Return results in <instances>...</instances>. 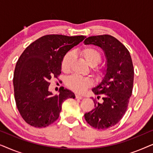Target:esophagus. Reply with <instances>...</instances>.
Here are the masks:
<instances>
[{
    "label": "esophagus",
    "instance_id": "34e87169",
    "mask_svg": "<svg viewBox=\"0 0 153 153\" xmlns=\"http://www.w3.org/2000/svg\"><path fill=\"white\" fill-rule=\"evenodd\" d=\"M75 97H76V99H79V100H82L83 98L82 96H81V95H75Z\"/></svg>",
    "mask_w": 153,
    "mask_h": 153
}]
</instances>
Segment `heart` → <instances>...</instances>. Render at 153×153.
Here are the masks:
<instances>
[{"label":"heart","mask_w":153,"mask_h":153,"mask_svg":"<svg viewBox=\"0 0 153 153\" xmlns=\"http://www.w3.org/2000/svg\"><path fill=\"white\" fill-rule=\"evenodd\" d=\"M79 54L85 62L91 67L97 65L102 60V54L98 49L93 47H85L79 51ZM73 60V53L68 52L65 54L61 60V69L65 72L70 71ZM95 72H100V68H96ZM67 85L76 93H83L92 85V81L88 77H82L78 75H72L67 79Z\"/></svg>","instance_id":"heart-1"}]
</instances>
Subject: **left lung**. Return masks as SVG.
I'll list each match as a JSON object with an SVG mask.
<instances>
[{
    "mask_svg": "<svg viewBox=\"0 0 153 153\" xmlns=\"http://www.w3.org/2000/svg\"><path fill=\"white\" fill-rule=\"evenodd\" d=\"M85 45H94L104 50L107 59L106 73L93 92L102 97V102L94 98L95 108L85 114L86 122L94 128L105 129L116 125L127 111L132 93L134 68L129 52L116 37L109 35L91 36Z\"/></svg>",
    "mask_w": 153,
    "mask_h": 153,
    "instance_id": "obj_1",
    "label": "left lung"
}]
</instances>
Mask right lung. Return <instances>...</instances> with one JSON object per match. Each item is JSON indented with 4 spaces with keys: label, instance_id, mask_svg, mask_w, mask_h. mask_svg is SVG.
<instances>
[{
    "label": "right lung",
    "instance_id": "add662e5",
    "mask_svg": "<svg viewBox=\"0 0 153 153\" xmlns=\"http://www.w3.org/2000/svg\"><path fill=\"white\" fill-rule=\"evenodd\" d=\"M85 37L47 35L31 43L20 56L14 73V98L21 116L31 126L52 124L59 117L62 102L75 98L74 93L65 88L53 95L49 85L52 78L61 74L65 54Z\"/></svg>",
    "mask_w": 153,
    "mask_h": 153
}]
</instances>
